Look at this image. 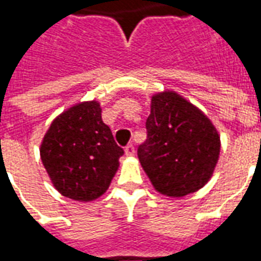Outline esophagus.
Instances as JSON below:
<instances>
[{
	"instance_id": "1",
	"label": "esophagus",
	"mask_w": 261,
	"mask_h": 261,
	"mask_svg": "<svg viewBox=\"0 0 261 261\" xmlns=\"http://www.w3.org/2000/svg\"><path fill=\"white\" fill-rule=\"evenodd\" d=\"M124 152L127 156H133V155H134V145H133V144H128V145L124 148Z\"/></svg>"
}]
</instances>
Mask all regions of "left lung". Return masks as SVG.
I'll use <instances>...</instances> for the list:
<instances>
[{"label":"left lung","instance_id":"obj_1","mask_svg":"<svg viewBox=\"0 0 261 261\" xmlns=\"http://www.w3.org/2000/svg\"><path fill=\"white\" fill-rule=\"evenodd\" d=\"M147 130L138 158L156 192L181 198L207 185L218 164L221 137L201 109L175 91L156 92Z\"/></svg>","mask_w":261,"mask_h":261}]
</instances>
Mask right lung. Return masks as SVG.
Here are the masks:
<instances>
[{"label":"right lung","mask_w":261,"mask_h":261,"mask_svg":"<svg viewBox=\"0 0 261 261\" xmlns=\"http://www.w3.org/2000/svg\"><path fill=\"white\" fill-rule=\"evenodd\" d=\"M123 153L103 123L97 100L75 103L59 114L40 144V158L56 190L82 202L106 193Z\"/></svg>","instance_id":"right-lung-1"}]
</instances>
